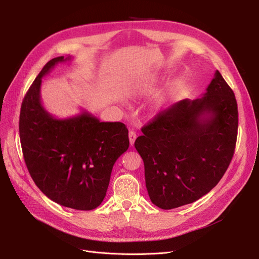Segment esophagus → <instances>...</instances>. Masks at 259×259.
I'll list each match as a JSON object with an SVG mask.
<instances>
[{
  "mask_svg": "<svg viewBox=\"0 0 259 259\" xmlns=\"http://www.w3.org/2000/svg\"><path fill=\"white\" fill-rule=\"evenodd\" d=\"M128 137H130V144H131V146H133V145H134V143H135L136 137H137L136 133H135L134 131H130V133H128Z\"/></svg>",
  "mask_w": 259,
  "mask_h": 259,
  "instance_id": "34e87169",
  "label": "esophagus"
}]
</instances>
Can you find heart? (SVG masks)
Wrapping results in <instances>:
<instances>
[{
  "mask_svg": "<svg viewBox=\"0 0 259 259\" xmlns=\"http://www.w3.org/2000/svg\"><path fill=\"white\" fill-rule=\"evenodd\" d=\"M146 91H149V89H147ZM161 103H162V99H160V100L158 101V103H156V104H155V106H154V108H153V109H154V110H158V109H159V107H160V105H161Z\"/></svg>",
  "mask_w": 259,
  "mask_h": 259,
  "instance_id": "obj_1",
  "label": "heart"
}]
</instances>
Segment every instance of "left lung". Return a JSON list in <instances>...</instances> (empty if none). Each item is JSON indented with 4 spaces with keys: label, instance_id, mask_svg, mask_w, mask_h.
<instances>
[{
    "label": "left lung",
    "instance_id": "left-lung-1",
    "mask_svg": "<svg viewBox=\"0 0 259 259\" xmlns=\"http://www.w3.org/2000/svg\"><path fill=\"white\" fill-rule=\"evenodd\" d=\"M238 121L236 96L217 70L201 98L180 100L145 125L135 148L153 204L176 208L213 189L232 160Z\"/></svg>",
    "mask_w": 259,
    "mask_h": 259
}]
</instances>
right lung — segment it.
<instances>
[{"mask_svg":"<svg viewBox=\"0 0 259 259\" xmlns=\"http://www.w3.org/2000/svg\"><path fill=\"white\" fill-rule=\"evenodd\" d=\"M68 60L71 57L50 60L30 86L20 109V143L29 173L46 197L62 206L91 210L105 199L114 163L130 147L128 130L86 111L56 119L45 110L42 77Z\"/></svg>","mask_w":259,"mask_h":259,"instance_id":"right-lung-1","label":"right lung"}]
</instances>
